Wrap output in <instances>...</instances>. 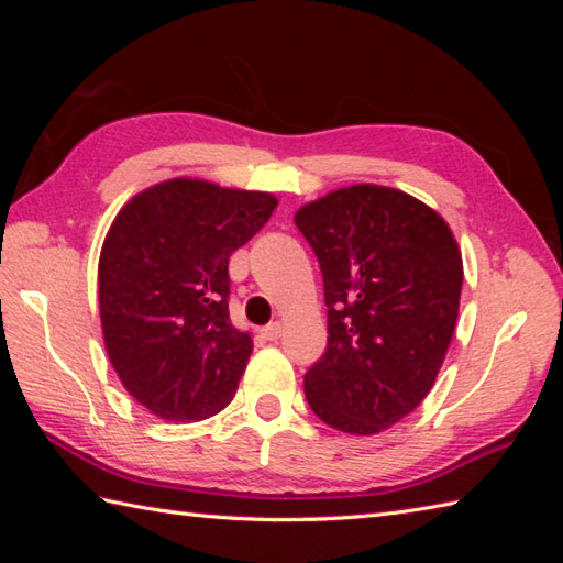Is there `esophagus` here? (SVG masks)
Wrapping results in <instances>:
<instances>
[{
	"label": "esophagus",
	"mask_w": 563,
	"mask_h": 563,
	"mask_svg": "<svg viewBox=\"0 0 563 563\" xmlns=\"http://www.w3.org/2000/svg\"><path fill=\"white\" fill-rule=\"evenodd\" d=\"M283 336V321H273L266 329H263V339L268 341H278Z\"/></svg>",
	"instance_id": "obj_1"
}]
</instances>
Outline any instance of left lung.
Masks as SVG:
<instances>
[{"label":"left lung","instance_id":"8db88e82","mask_svg":"<svg viewBox=\"0 0 563 563\" xmlns=\"http://www.w3.org/2000/svg\"><path fill=\"white\" fill-rule=\"evenodd\" d=\"M329 307L327 351L305 397L327 426L375 435L433 389L460 312L462 254L450 224L397 188L355 184L295 212Z\"/></svg>","mask_w":563,"mask_h":563}]
</instances>
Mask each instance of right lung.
I'll list each match as a JSON object with an SVG mask.
<instances>
[{
    "label": "right lung",
    "instance_id": "right-lung-1",
    "mask_svg": "<svg viewBox=\"0 0 563 563\" xmlns=\"http://www.w3.org/2000/svg\"><path fill=\"white\" fill-rule=\"evenodd\" d=\"M278 198L169 178L130 198L99 256L106 353L130 397L164 421H202L234 399L254 341L230 321L227 263Z\"/></svg>",
    "mask_w": 563,
    "mask_h": 563
}]
</instances>
